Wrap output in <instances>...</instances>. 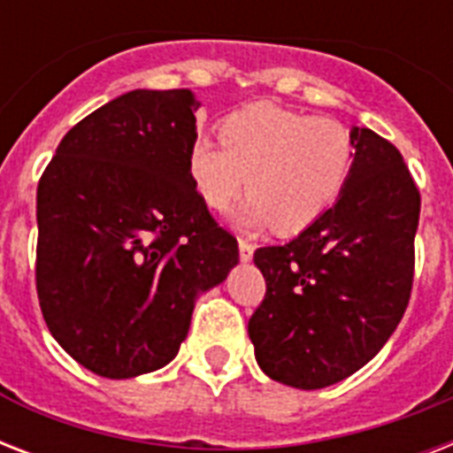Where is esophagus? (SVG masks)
I'll return each instance as SVG.
<instances>
[{"label":"esophagus","instance_id":"esophagus-1","mask_svg":"<svg viewBox=\"0 0 453 453\" xmlns=\"http://www.w3.org/2000/svg\"><path fill=\"white\" fill-rule=\"evenodd\" d=\"M254 244L249 240H240V258L242 261H251V256H254Z\"/></svg>","mask_w":453,"mask_h":453}]
</instances>
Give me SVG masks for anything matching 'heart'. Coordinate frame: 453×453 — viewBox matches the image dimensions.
<instances>
[{"mask_svg":"<svg viewBox=\"0 0 453 453\" xmlns=\"http://www.w3.org/2000/svg\"><path fill=\"white\" fill-rule=\"evenodd\" d=\"M220 145L197 138L188 173L209 209L223 211L247 183L237 220L244 227L273 223L294 234L329 211L350 180L355 138L336 117L305 115L273 103L234 110L219 124Z\"/></svg>","mask_w":453,"mask_h":453,"instance_id":"obj_1","label":"heart"}]
</instances>
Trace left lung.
Segmentation results:
<instances>
[{"mask_svg": "<svg viewBox=\"0 0 453 453\" xmlns=\"http://www.w3.org/2000/svg\"><path fill=\"white\" fill-rule=\"evenodd\" d=\"M355 166L341 197L296 240L256 249L265 296L249 319L256 362L284 386L348 379L386 345L409 305L421 192L400 150L352 129Z\"/></svg>", "mask_w": 453, "mask_h": 453, "instance_id": "left-lung-1", "label": "left lung"}]
</instances>
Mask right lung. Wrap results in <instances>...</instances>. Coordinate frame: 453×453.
Instances as JSON below:
<instances>
[{
    "label": "right lung",
    "mask_w": 453,
    "mask_h": 453,
    "mask_svg": "<svg viewBox=\"0 0 453 453\" xmlns=\"http://www.w3.org/2000/svg\"><path fill=\"white\" fill-rule=\"evenodd\" d=\"M199 105L188 88L129 91L74 124L39 178V308L105 379L169 365L199 291L240 261L188 173Z\"/></svg>",
    "instance_id": "obj_1"
}]
</instances>
